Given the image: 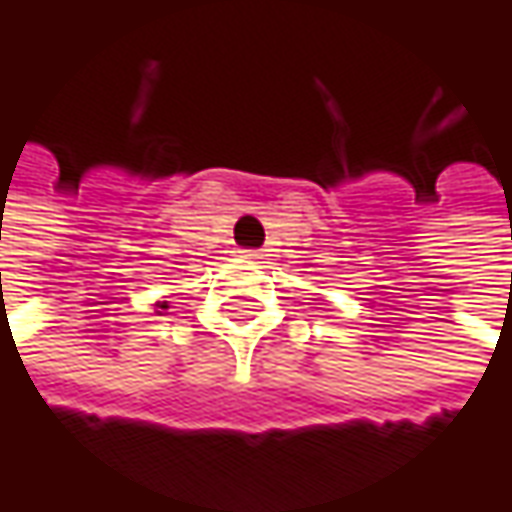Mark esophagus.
Listing matches in <instances>:
<instances>
[{"label": "esophagus", "instance_id": "34e87169", "mask_svg": "<svg viewBox=\"0 0 512 512\" xmlns=\"http://www.w3.org/2000/svg\"><path fill=\"white\" fill-rule=\"evenodd\" d=\"M243 257H249V260H260V257H266V255H263V252H257V249H246Z\"/></svg>", "mask_w": 512, "mask_h": 512}]
</instances>
